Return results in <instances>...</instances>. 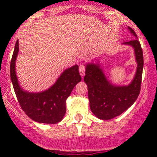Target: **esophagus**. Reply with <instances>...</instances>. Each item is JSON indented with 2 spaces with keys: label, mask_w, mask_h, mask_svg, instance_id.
I'll list each match as a JSON object with an SVG mask.
<instances>
[{
  "label": "esophagus",
  "mask_w": 157,
  "mask_h": 157,
  "mask_svg": "<svg viewBox=\"0 0 157 157\" xmlns=\"http://www.w3.org/2000/svg\"><path fill=\"white\" fill-rule=\"evenodd\" d=\"M85 66L83 65V64H80V66H79V72H80V76H82V77H83L85 74Z\"/></svg>",
  "instance_id": "1"
}]
</instances>
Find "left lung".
Here are the masks:
<instances>
[{
	"instance_id": "obj_1",
	"label": "left lung",
	"mask_w": 157,
	"mask_h": 157,
	"mask_svg": "<svg viewBox=\"0 0 157 157\" xmlns=\"http://www.w3.org/2000/svg\"><path fill=\"white\" fill-rule=\"evenodd\" d=\"M128 29L137 38L134 30L129 26ZM124 44L134 48L137 63L134 80L128 86L112 84L98 64L86 65L83 80L88 87L90 107L92 112L100 119H112L121 115L134 104L140 93L144 67L143 51L137 39Z\"/></svg>"
}]
</instances>
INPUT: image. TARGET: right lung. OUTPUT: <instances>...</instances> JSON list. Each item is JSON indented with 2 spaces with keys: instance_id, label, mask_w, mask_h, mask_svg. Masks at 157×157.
I'll return each mask as SVG.
<instances>
[{
  "instance_id": "1",
  "label": "right lung",
  "mask_w": 157,
  "mask_h": 157,
  "mask_svg": "<svg viewBox=\"0 0 157 157\" xmlns=\"http://www.w3.org/2000/svg\"><path fill=\"white\" fill-rule=\"evenodd\" d=\"M19 52L17 41L10 62V78L17 100L23 112L33 121L45 124H56L66 112V99L77 83L81 81L78 65L66 69L56 83L41 93H29L20 86L16 75L15 63Z\"/></svg>"
}]
</instances>
